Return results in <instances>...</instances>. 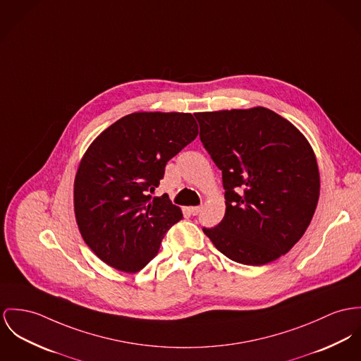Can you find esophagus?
Returning <instances> with one entry per match:
<instances>
[{
	"label": "esophagus",
	"instance_id": "esophagus-1",
	"mask_svg": "<svg viewBox=\"0 0 361 361\" xmlns=\"http://www.w3.org/2000/svg\"><path fill=\"white\" fill-rule=\"evenodd\" d=\"M200 210H202V206H195V207H191V213H192L194 216H197V214L200 213Z\"/></svg>",
	"mask_w": 361,
	"mask_h": 361
}]
</instances>
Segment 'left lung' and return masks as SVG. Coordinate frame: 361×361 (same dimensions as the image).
<instances>
[{
  "label": "left lung",
  "mask_w": 361,
  "mask_h": 361,
  "mask_svg": "<svg viewBox=\"0 0 361 361\" xmlns=\"http://www.w3.org/2000/svg\"><path fill=\"white\" fill-rule=\"evenodd\" d=\"M195 116L225 190V216L204 235L235 262L278 259L302 238L317 206L320 176L309 141L264 107Z\"/></svg>",
  "instance_id": "1"
}]
</instances>
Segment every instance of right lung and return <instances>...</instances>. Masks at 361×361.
Here are the masks:
<instances>
[{
    "label": "right lung",
    "mask_w": 361,
    "mask_h": 361,
    "mask_svg": "<svg viewBox=\"0 0 361 361\" xmlns=\"http://www.w3.org/2000/svg\"><path fill=\"white\" fill-rule=\"evenodd\" d=\"M197 136L188 112H133L102 132L83 154L74 212L85 243L107 265L135 274L183 219L166 194L151 197L167 162Z\"/></svg>",
    "instance_id": "1"
}]
</instances>
